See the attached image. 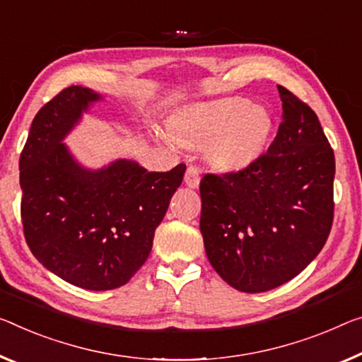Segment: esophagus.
Instances as JSON below:
<instances>
[{"label":"esophagus","mask_w":362,"mask_h":362,"mask_svg":"<svg viewBox=\"0 0 362 362\" xmlns=\"http://www.w3.org/2000/svg\"><path fill=\"white\" fill-rule=\"evenodd\" d=\"M185 182L187 187L196 189L200 185V171L196 168V166H187L186 175H185Z\"/></svg>","instance_id":"34e87169"}]
</instances>
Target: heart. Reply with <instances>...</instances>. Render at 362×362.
Masks as SVG:
<instances>
[{"instance_id":"b5f03b06","label":"heart","mask_w":362,"mask_h":362,"mask_svg":"<svg viewBox=\"0 0 362 362\" xmlns=\"http://www.w3.org/2000/svg\"><path fill=\"white\" fill-rule=\"evenodd\" d=\"M170 131L185 146H205V158L214 168L236 171L265 152L274 132V118L260 105L231 97L180 111L170 119Z\"/></svg>"}]
</instances>
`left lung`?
Here are the masks:
<instances>
[{
  "label": "left lung",
  "instance_id": "left-lung-1",
  "mask_svg": "<svg viewBox=\"0 0 362 362\" xmlns=\"http://www.w3.org/2000/svg\"><path fill=\"white\" fill-rule=\"evenodd\" d=\"M278 92L283 121L267 153L200 181L209 262L243 293L274 290L301 274L333 223V148L314 110L285 87Z\"/></svg>",
  "mask_w": 362,
  "mask_h": 362
}]
</instances>
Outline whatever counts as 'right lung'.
<instances>
[{
	"label": "right lung",
	"instance_id": "obj_1",
	"mask_svg": "<svg viewBox=\"0 0 362 362\" xmlns=\"http://www.w3.org/2000/svg\"><path fill=\"white\" fill-rule=\"evenodd\" d=\"M97 92L63 88L32 121L21 153V216L35 259L71 285L92 291L126 285L152 251L157 226L186 165L147 171L116 160L92 171L72 158L63 139Z\"/></svg>",
	"mask_w": 362,
	"mask_h": 362
}]
</instances>
